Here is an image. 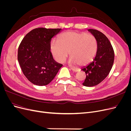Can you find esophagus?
<instances>
[{
	"instance_id": "34e87169",
	"label": "esophagus",
	"mask_w": 131,
	"mask_h": 131,
	"mask_svg": "<svg viewBox=\"0 0 131 131\" xmlns=\"http://www.w3.org/2000/svg\"><path fill=\"white\" fill-rule=\"evenodd\" d=\"M71 69H72L73 72H78L79 71V69H77V68H71Z\"/></svg>"
}]
</instances>
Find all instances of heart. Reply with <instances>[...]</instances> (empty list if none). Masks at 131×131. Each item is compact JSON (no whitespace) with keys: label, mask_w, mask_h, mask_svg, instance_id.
Listing matches in <instances>:
<instances>
[{"label":"heart","mask_w":131,"mask_h":131,"mask_svg":"<svg viewBox=\"0 0 131 131\" xmlns=\"http://www.w3.org/2000/svg\"><path fill=\"white\" fill-rule=\"evenodd\" d=\"M50 49L58 62L64 61L69 52V64L84 66L93 60L97 52V43L92 35L68 31L59 35L58 41H51Z\"/></svg>","instance_id":"1"}]
</instances>
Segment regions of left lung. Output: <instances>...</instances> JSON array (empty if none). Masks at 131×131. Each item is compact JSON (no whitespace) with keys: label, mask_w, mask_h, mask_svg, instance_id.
Here are the masks:
<instances>
[{"label":"left lung","mask_w":131,"mask_h":131,"mask_svg":"<svg viewBox=\"0 0 131 131\" xmlns=\"http://www.w3.org/2000/svg\"><path fill=\"white\" fill-rule=\"evenodd\" d=\"M88 30L96 38L97 49L93 61L81 69L86 75L82 85L92 87L100 84L108 75L114 63V52L109 39L103 33L93 29Z\"/></svg>","instance_id":"obj_1"}]
</instances>
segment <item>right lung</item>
Returning a JSON list of instances; mask_svg holds the SVG:
<instances>
[{"instance_id": "1", "label": "right lung", "mask_w": 131, "mask_h": 131, "mask_svg": "<svg viewBox=\"0 0 131 131\" xmlns=\"http://www.w3.org/2000/svg\"><path fill=\"white\" fill-rule=\"evenodd\" d=\"M62 30L38 28L29 31L22 40L18 61L23 74L32 84H49L62 67L54 60L50 49L52 39Z\"/></svg>"}]
</instances>
